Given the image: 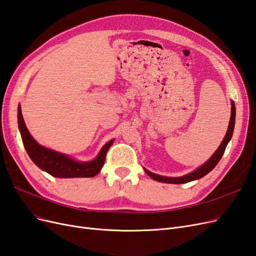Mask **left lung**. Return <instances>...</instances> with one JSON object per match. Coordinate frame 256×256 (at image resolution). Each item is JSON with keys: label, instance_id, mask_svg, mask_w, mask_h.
I'll list each match as a JSON object with an SVG mask.
<instances>
[{"label": "left lung", "instance_id": "obj_1", "mask_svg": "<svg viewBox=\"0 0 256 256\" xmlns=\"http://www.w3.org/2000/svg\"><path fill=\"white\" fill-rule=\"evenodd\" d=\"M235 116H236L235 104L232 100L231 102V118H230V122H228V127L226 130V134L222 140V144L219 145L217 150L213 154V156H210L204 164L199 166L198 168H196L194 172H192L188 174L181 176V177H166V176L156 174H154L152 172L147 170L146 168H144L145 172L149 176V177L156 181L163 182V183H170V184H183V183H188V182L198 180V179H201L202 177H204V176L208 174L210 170H214V167L217 165V163L220 161V158H222V156H224V152L226 150V147L228 143L230 142V140L232 138L234 126H235Z\"/></svg>", "mask_w": 256, "mask_h": 256}]
</instances>
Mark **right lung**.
<instances>
[{
    "label": "right lung",
    "mask_w": 256,
    "mask_h": 256,
    "mask_svg": "<svg viewBox=\"0 0 256 256\" xmlns=\"http://www.w3.org/2000/svg\"><path fill=\"white\" fill-rule=\"evenodd\" d=\"M18 126L22 138V142L26 152L32 161L40 170L46 172L56 178H91L98 174L104 163L106 154L113 144L114 140H110L100 150L98 154L91 161H77L68 154L57 152L52 149L40 145L30 134L23 120L21 106L18 107Z\"/></svg>",
    "instance_id": "obj_1"
}]
</instances>
